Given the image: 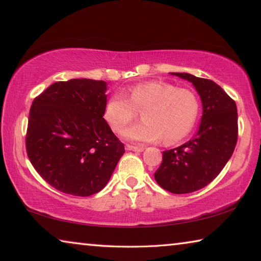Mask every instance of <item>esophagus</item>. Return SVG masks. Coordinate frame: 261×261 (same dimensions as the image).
<instances>
[{"label":"esophagus","instance_id":"esophagus-1","mask_svg":"<svg viewBox=\"0 0 261 261\" xmlns=\"http://www.w3.org/2000/svg\"><path fill=\"white\" fill-rule=\"evenodd\" d=\"M127 151H134V152H143L145 147L144 146H135V145H126Z\"/></svg>","mask_w":261,"mask_h":261}]
</instances>
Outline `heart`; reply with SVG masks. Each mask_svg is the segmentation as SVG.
I'll return each mask as SVG.
<instances>
[{"instance_id":"obj_1","label":"heart","mask_w":261,"mask_h":261,"mask_svg":"<svg viewBox=\"0 0 261 261\" xmlns=\"http://www.w3.org/2000/svg\"><path fill=\"white\" fill-rule=\"evenodd\" d=\"M141 110L143 121L123 131L132 141L174 143L187 136L194 125L199 112L196 94L187 88L169 83L148 82L127 91L126 96L114 93L105 106V118L115 132H120Z\"/></svg>"}]
</instances>
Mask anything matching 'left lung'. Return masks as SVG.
Masks as SVG:
<instances>
[{
    "mask_svg": "<svg viewBox=\"0 0 261 261\" xmlns=\"http://www.w3.org/2000/svg\"><path fill=\"white\" fill-rule=\"evenodd\" d=\"M171 74L193 84L201 99L202 116L199 130L188 143L163 152L154 178L171 193H191L208 185L232 155L238 136L237 107L211 79L185 72Z\"/></svg>",
    "mask_w": 261,
    "mask_h": 261,
    "instance_id": "left-lung-1",
    "label": "left lung"
}]
</instances>
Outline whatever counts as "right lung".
Listing matches in <instances>:
<instances>
[{"label": "right lung", "mask_w": 261, "mask_h": 261, "mask_svg": "<svg viewBox=\"0 0 261 261\" xmlns=\"http://www.w3.org/2000/svg\"><path fill=\"white\" fill-rule=\"evenodd\" d=\"M106 91L103 81L70 79L53 84L31 106L28 156L61 192L88 197L101 191L125 152L103 118Z\"/></svg>", "instance_id": "add662e5"}]
</instances>
